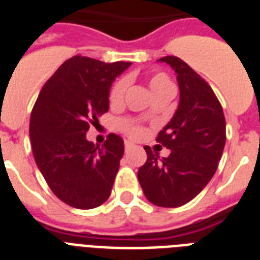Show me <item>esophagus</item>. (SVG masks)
<instances>
[{
  "label": "esophagus",
  "instance_id": "34e87169",
  "mask_svg": "<svg viewBox=\"0 0 260 260\" xmlns=\"http://www.w3.org/2000/svg\"><path fill=\"white\" fill-rule=\"evenodd\" d=\"M134 147H135L134 143L128 142V140H126V142H125V151H126V152H128V151H129V150H132Z\"/></svg>",
  "mask_w": 260,
  "mask_h": 260
}]
</instances>
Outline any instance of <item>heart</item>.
I'll use <instances>...</instances> for the list:
<instances>
[{"instance_id": "obj_1", "label": "heart", "mask_w": 260, "mask_h": 260, "mask_svg": "<svg viewBox=\"0 0 260 260\" xmlns=\"http://www.w3.org/2000/svg\"><path fill=\"white\" fill-rule=\"evenodd\" d=\"M126 86H128V81H126L125 78L120 79V81H117V82L114 83V86L110 90V102L116 104V102L121 101L122 97H124V93H125ZM148 87H150L152 97L158 95V94L165 93V91H169V90H174L173 83H171V81L169 79V77L165 74L152 75L150 78V81H148ZM148 112H150V110H146V113L144 114H148ZM120 128H121L126 135L132 136V138H138L139 135L142 134V129L129 121L120 122Z\"/></svg>"}]
</instances>
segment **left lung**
Masks as SVG:
<instances>
[{
	"instance_id": "1",
	"label": "left lung",
	"mask_w": 260,
	"mask_h": 260,
	"mask_svg": "<svg viewBox=\"0 0 260 260\" xmlns=\"http://www.w3.org/2000/svg\"><path fill=\"white\" fill-rule=\"evenodd\" d=\"M159 62L175 71L179 86L177 110L156 138L170 155L160 159L144 147L147 162L138 178L151 204L177 208L191 201L217 170L225 146V117L212 87L187 63L177 56Z\"/></svg>"
}]
</instances>
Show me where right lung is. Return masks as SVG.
<instances>
[{
	"instance_id": "obj_1",
	"label": "right lung",
	"mask_w": 260,
	"mask_h": 260,
	"mask_svg": "<svg viewBox=\"0 0 260 260\" xmlns=\"http://www.w3.org/2000/svg\"><path fill=\"white\" fill-rule=\"evenodd\" d=\"M129 66L73 56L47 81L30 113L35 162L55 196L73 208L93 209L109 198L124 140L110 134L94 146L86 132L109 110L112 83Z\"/></svg>"
}]
</instances>
